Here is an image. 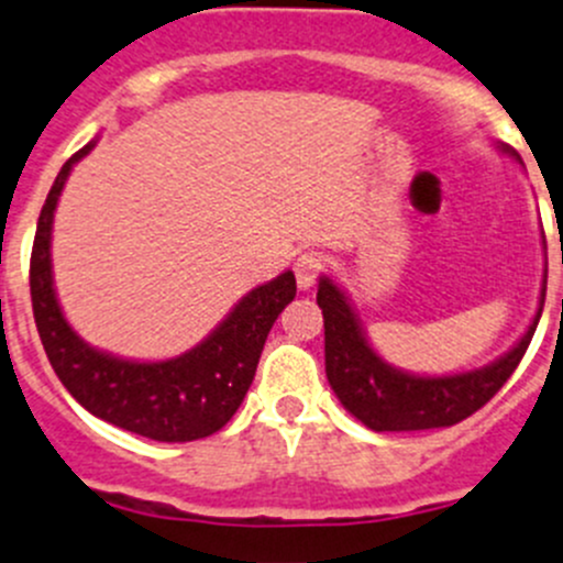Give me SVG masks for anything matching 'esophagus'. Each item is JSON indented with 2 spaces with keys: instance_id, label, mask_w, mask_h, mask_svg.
Instances as JSON below:
<instances>
[{
  "instance_id": "esophagus-1",
  "label": "esophagus",
  "mask_w": 563,
  "mask_h": 563,
  "mask_svg": "<svg viewBox=\"0 0 563 563\" xmlns=\"http://www.w3.org/2000/svg\"><path fill=\"white\" fill-rule=\"evenodd\" d=\"M321 269H324V261H321V255L313 253V250H308V253H302L297 261H294V275H297V283L302 291L313 288L316 277L321 275Z\"/></svg>"
}]
</instances>
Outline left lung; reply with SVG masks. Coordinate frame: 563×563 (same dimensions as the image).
Listing matches in <instances>:
<instances>
[{
    "label": "left lung",
    "mask_w": 563,
    "mask_h": 563,
    "mask_svg": "<svg viewBox=\"0 0 563 563\" xmlns=\"http://www.w3.org/2000/svg\"><path fill=\"white\" fill-rule=\"evenodd\" d=\"M498 148L520 162V156L509 145H498ZM544 291H548V275L542 280V297H539V310L531 327L504 357L484 368L462 371V374L418 376L393 368L371 349L346 294L330 277H321L316 302L324 316L327 379L343 407L374 432H420V429L454 427L482 409L515 374L537 332Z\"/></svg>",
    "instance_id": "left-lung-1"
}]
</instances>
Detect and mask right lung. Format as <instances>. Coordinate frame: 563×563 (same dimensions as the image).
Segmentation results:
<instances>
[{
	"instance_id": "1",
	"label": "right lung",
	"mask_w": 563,
	"mask_h": 563,
	"mask_svg": "<svg viewBox=\"0 0 563 563\" xmlns=\"http://www.w3.org/2000/svg\"><path fill=\"white\" fill-rule=\"evenodd\" d=\"M76 151L54 178L37 217L30 258V294L46 357L65 390L96 418L159 443H189L220 432L253 385L266 335L297 294L294 272L253 288L206 341L178 357L136 363L98 352L65 321L52 280V222Z\"/></svg>"
}]
</instances>
